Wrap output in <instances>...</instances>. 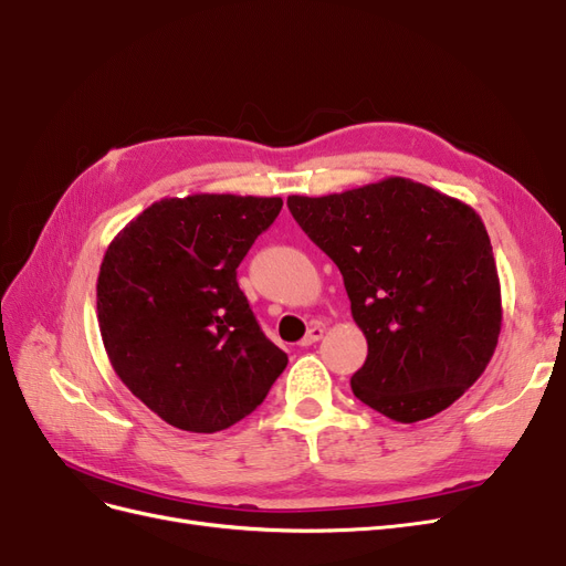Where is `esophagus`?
I'll use <instances>...</instances> for the list:
<instances>
[{"label":"esophagus","instance_id":"34e87169","mask_svg":"<svg viewBox=\"0 0 566 566\" xmlns=\"http://www.w3.org/2000/svg\"><path fill=\"white\" fill-rule=\"evenodd\" d=\"M321 337H323V325H321V323H314L312 328L306 331V335L302 337L300 345H302V347H312V345H316V342H318Z\"/></svg>","mask_w":566,"mask_h":566}]
</instances>
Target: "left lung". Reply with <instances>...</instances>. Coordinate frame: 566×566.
I'll list each match as a JSON object with an SVG mask.
<instances>
[{
    "label": "left lung",
    "mask_w": 566,
    "mask_h": 566,
    "mask_svg": "<svg viewBox=\"0 0 566 566\" xmlns=\"http://www.w3.org/2000/svg\"><path fill=\"white\" fill-rule=\"evenodd\" d=\"M302 231L345 279L368 339L352 391L397 422L441 413L489 366L501 335V283L484 221L403 177L345 193L287 198Z\"/></svg>",
    "instance_id": "8db88e82"
}]
</instances>
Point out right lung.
<instances>
[{
  "mask_svg": "<svg viewBox=\"0 0 566 566\" xmlns=\"http://www.w3.org/2000/svg\"><path fill=\"white\" fill-rule=\"evenodd\" d=\"M281 208V198L231 193L163 198L106 250L96 314L111 364L134 397L179 430H227L287 366L235 281Z\"/></svg>",
  "mask_w": 566,
  "mask_h": 566,
  "instance_id": "right-lung-1",
  "label": "right lung"
}]
</instances>
